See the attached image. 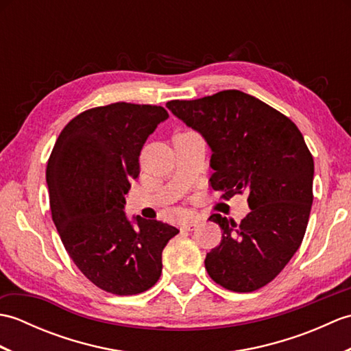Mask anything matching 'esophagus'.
Instances as JSON below:
<instances>
[{
    "mask_svg": "<svg viewBox=\"0 0 351 351\" xmlns=\"http://www.w3.org/2000/svg\"><path fill=\"white\" fill-rule=\"evenodd\" d=\"M199 223H200V219H199V217H191L190 220L182 223L181 229H182V230H193V229H195V228L199 225Z\"/></svg>",
    "mask_w": 351,
    "mask_h": 351,
    "instance_id": "1",
    "label": "esophagus"
}]
</instances>
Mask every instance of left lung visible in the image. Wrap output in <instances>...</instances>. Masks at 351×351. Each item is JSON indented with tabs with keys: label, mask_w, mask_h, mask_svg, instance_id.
<instances>
[{
	"label": "left lung",
	"mask_w": 351,
	"mask_h": 351,
	"mask_svg": "<svg viewBox=\"0 0 351 351\" xmlns=\"http://www.w3.org/2000/svg\"><path fill=\"white\" fill-rule=\"evenodd\" d=\"M166 107L210 145L213 190L226 200L247 195L250 213L240 225L220 214L210 217L223 235L220 245L206 253L208 274L235 293L265 287L306 232L314 158L302 132L278 110L240 90L175 99Z\"/></svg>",
	"instance_id": "obj_1"
}]
</instances>
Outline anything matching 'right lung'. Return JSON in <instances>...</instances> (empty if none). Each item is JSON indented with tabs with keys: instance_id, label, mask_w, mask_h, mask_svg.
I'll return each instance as SVG.
<instances>
[{
	"instance_id": "1",
	"label": "right lung",
	"mask_w": 351,
	"mask_h": 351,
	"mask_svg": "<svg viewBox=\"0 0 351 351\" xmlns=\"http://www.w3.org/2000/svg\"><path fill=\"white\" fill-rule=\"evenodd\" d=\"M169 113L116 102L86 110L64 126L47 166L52 221L86 278L116 295H134L160 279L162 249L180 230L126 217L125 195L140 173L147 137Z\"/></svg>"
}]
</instances>
